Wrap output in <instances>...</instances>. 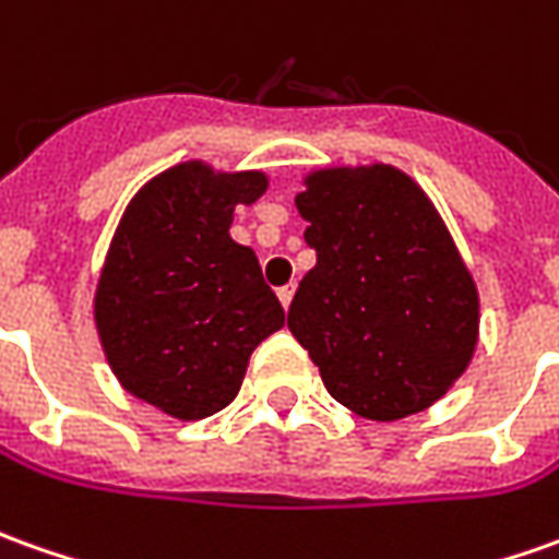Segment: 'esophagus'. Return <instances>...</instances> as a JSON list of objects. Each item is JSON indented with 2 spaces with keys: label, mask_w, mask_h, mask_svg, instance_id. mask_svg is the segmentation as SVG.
<instances>
[{
  "label": "esophagus",
  "mask_w": 559,
  "mask_h": 559,
  "mask_svg": "<svg viewBox=\"0 0 559 559\" xmlns=\"http://www.w3.org/2000/svg\"><path fill=\"white\" fill-rule=\"evenodd\" d=\"M294 290H296V284L278 287V299H281V306H284V311L290 309V299H294Z\"/></svg>",
  "instance_id": "34e87169"
}]
</instances>
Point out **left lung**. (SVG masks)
Segmentation results:
<instances>
[{"label": "left lung", "instance_id": "obj_1", "mask_svg": "<svg viewBox=\"0 0 559 559\" xmlns=\"http://www.w3.org/2000/svg\"><path fill=\"white\" fill-rule=\"evenodd\" d=\"M296 211L318 253L287 328L352 413H423L468 370L480 296L423 186L391 165L306 174Z\"/></svg>", "mask_w": 559, "mask_h": 559}]
</instances>
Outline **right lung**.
Returning a JSON list of instances; mask_svg holds the SVG:
<instances>
[{"mask_svg": "<svg viewBox=\"0 0 559 559\" xmlns=\"http://www.w3.org/2000/svg\"><path fill=\"white\" fill-rule=\"evenodd\" d=\"M265 189L263 170L180 162L140 186L109 241L94 294L104 355L121 389L174 419L229 407L250 352L284 328L257 253L229 235Z\"/></svg>", "mask_w": 559, "mask_h": 559, "instance_id": "right-lung-1", "label": "right lung"}]
</instances>
